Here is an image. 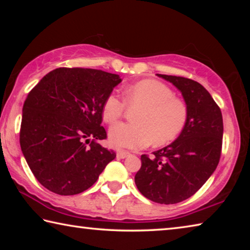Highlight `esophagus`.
I'll return each mask as SVG.
<instances>
[{"label": "esophagus", "mask_w": 250, "mask_h": 250, "mask_svg": "<svg viewBox=\"0 0 250 250\" xmlns=\"http://www.w3.org/2000/svg\"><path fill=\"white\" fill-rule=\"evenodd\" d=\"M128 156H130V153L128 151H119L117 152V158L118 159H125L128 158Z\"/></svg>", "instance_id": "obj_1"}]
</instances>
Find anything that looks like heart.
Listing matches in <instances>:
<instances>
[{"label": "heart", "mask_w": 250, "mask_h": 250, "mask_svg": "<svg viewBox=\"0 0 250 250\" xmlns=\"http://www.w3.org/2000/svg\"><path fill=\"white\" fill-rule=\"evenodd\" d=\"M125 100L109 95L103 105L107 124H115L124 116L125 104L140 107L133 115L135 124H118L109 131V142L117 149L138 150L153 141L156 146L167 145L179 137L188 122V108L162 83L146 79L125 90Z\"/></svg>", "instance_id": "b5f03b06"}]
</instances>
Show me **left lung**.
<instances>
[{"mask_svg": "<svg viewBox=\"0 0 250 250\" xmlns=\"http://www.w3.org/2000/svg\"><path fill=\"white\" fill-rule=\"evenodd\" d=\"M181 91L188 117L184 130L171 145L141 155L134 176L143 196L159 204L188 200L209 179L218 166L223 142L222 111L208 91L192 79L156 74Z\"/></svg>", "mask_w": 250, "mask_h": 250, "instance_id": "left-lung-1", "label": "left lung"}]
</instances>
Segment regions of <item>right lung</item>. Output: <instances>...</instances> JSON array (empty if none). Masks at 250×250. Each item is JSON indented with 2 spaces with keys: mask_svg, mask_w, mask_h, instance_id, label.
Masks as SVG:
<instances>
[{
  "mask_svg": "<svg viewBox=\"0 0 250 250\" xmlns=\"http://www.w3.org/2000/svg\"><path fill=\"white\" fill-rule=\"evenodd\" d=\"M120 83L119 75L103 70L57 68L29 91L20 143L44 188L59 195L82 193L116 158L97 141L107 138L101 126L103 105Z\"/></svg>",
  "mask_w": 250,
  "mask_h": 250,
  "instance_id": "1",
  "label": "right lung"
}]
</instances>
